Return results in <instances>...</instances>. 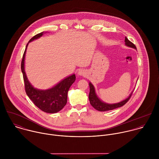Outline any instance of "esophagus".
Masks as SVG:
<instances>
[{
    "mask_svg": "<svg viewBox=\"0 0 159 159\" xmlns=\"http://www.w3.org/2000/svg\"><path fill=\"white\" fill-rule=\"evenodd\" d=\"M77 74L79 76H85L87 75V72L84 69H80L79 70V71L77 72Z\"/></svg>",
    "mask_w": 159,
    "mask_h": 159,
    "instance_id": "1",
    "label": "esophagus"
}]
</instances>
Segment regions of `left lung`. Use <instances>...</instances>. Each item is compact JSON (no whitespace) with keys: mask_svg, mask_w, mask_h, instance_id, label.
<instances>
[{"mask_svg":"<svg viewBox=\"0 0 159 159\" xmlns=\"http://www.w3.org/2000/svg\"><path fill=\"white\" fill-rule=\"evenodd\" d=\"M125 42L126 46L137 50V48H136L135 45L133 43H132L130 41H129L126 37H125ZM89 87H90V93L89 94V99L90 104H91V106L94 109H96V110H98L99 111H110V110L115 109H116V108L123 106L128 101V100L129 99V98L133 93V91H132L131 93L129 94V96L127 98H126L125 99H124L119 102L113 103V104H108V103H106V102H103L98 98V96H97L96 93L94 86L93 85V84L90 82H89Z\"/></svg>","mask_w":159,"mask_h":159,"instance_id":"8db88e82","label":"left lung"}]
</instances>
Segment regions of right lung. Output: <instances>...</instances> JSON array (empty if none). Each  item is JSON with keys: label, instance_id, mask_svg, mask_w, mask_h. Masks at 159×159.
Segmentation results:
<instances>
[{"label": "right lung", "instance_id": "add662e5", "mask_svg": "<svg viewBox=\"0 0 159 159\" xmlns=\"http://www.w3.org/2000/svg\"><path fill=\"white\" fill-rule=\"evenodd\" d=\"M47 32H41L33 36L28 43L21 61V71L23 75L25 90L29 98L41 111L47 113H56L61 110L67 102L68 91L75 80V75L72 74L61 80L53 87L47 89H38L33 86L28 79L25 69V56L29 43L41 37Z\"/></svg>", "mask_w": 159, "mask_h": 159}]
</instances>
